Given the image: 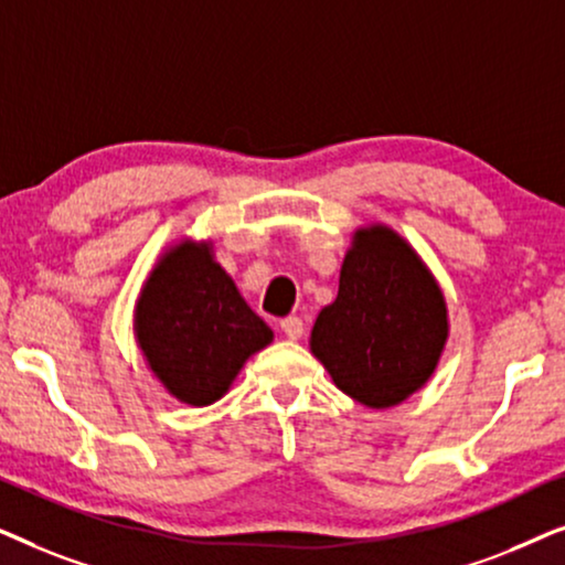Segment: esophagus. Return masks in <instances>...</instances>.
I'll use <instances>...</instances> for the list:
<instances>
[{
  "label": "esophagus",
  "instance_id": "1",
  "mask_svg": "<svg viewBox=\"0 0 565 565\" xmlns=\"http://www.w3.org/2000/svg\"><path fill=\"white\" fill-rule=\"evenodd\" d=\"M280 331L288 339H300L303 337V321H300L298 316H288V319L280 321Z\"/></svg>",
  "mask_w": 565,
  "mask_h": 565
}]
</instances>
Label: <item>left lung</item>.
<instances>
[{"instance_id": "obj_1", "label": "left lung", "mask_w": 565, "mask_h": 565, "mask_svg": "<svg viewBox=\"0 0 565 565\" xmlns=\"http://www.w3.org/2000/svg\"><path fill=\"white\" fill-rule=\"evenodd\" d=\"M447 331L435 275L406 238L373 223L354 231L337 300L313 323L311 352L347 396L391 408L429 381Z\"/></svg>"}]
</instances>
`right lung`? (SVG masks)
I'll list each match as a JSON object with an SVG mask.
<instances>
[{"label": "right lung", "instance_id": "1", "mask_svg": "<svg viewBox=\"0 0 565 565\" xmlns=\"http://www.w3.org/2000/svg\"><path fill=\"white\" fill-rule=\"evenodd\" d=\"M136 339L151 373L188 406H211L231 388L273 329L246 306L211 242L161 254L136 303Z\"/></svg>", "mask_w": 565, "mask_h": 565}]
</instances>
